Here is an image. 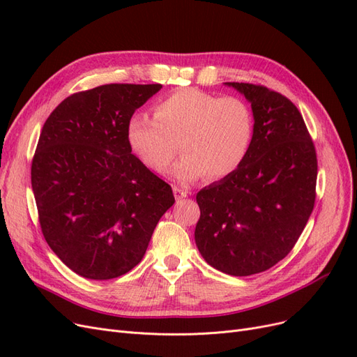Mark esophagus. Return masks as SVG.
Segmentation results:
<instances>
[{"label": "esophagus", "mask_w": 357, "mask_h": 357, "mask_svg": "<svg viewBox=\"0 0 357 357\" xmlns=\"http://www.w3.org/2000/svg\"><path fill=\"white\" fill-rule=\"evenodd\" d=\"M172 190H174V195H176L177 199L186 198L190 193V190L186 186H174V189H172Z\"/></svg>", "instance_id": "esophagus-1"}]
</instances>
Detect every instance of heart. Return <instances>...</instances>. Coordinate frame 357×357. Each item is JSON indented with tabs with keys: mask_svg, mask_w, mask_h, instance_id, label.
<instances>
[{
	"mask_svg": "<svg viewBox=\"0 0 357 357\" xmlns=\"http://www.w3.org/2000/svg\"><path fill=\"white\" fill-rule=\"evenodd\" d=\"M155 119L134 113L126 123V139L134 155L155 172H165L178 144L185 153L174 174L185 181L223 178L238 168L250 149L255 121L238 96H215L186 88L155 105Z\"/></svg>",
	"mask_w": 357,
	"mask_h": 357,
	"instance_id": "b5f03b06",
	"label": "heart"
}]
</instances>
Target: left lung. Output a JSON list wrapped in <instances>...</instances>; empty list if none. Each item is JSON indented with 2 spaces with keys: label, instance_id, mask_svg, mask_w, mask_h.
I'll return each mask as SVG.
<instances>
[{
  "label": "left lung",
  "instance_id": "8db88e82",
  "mask_svg": "<svg viewBox=\"0 0 357 357\" xmlns=\"http://www.w3.org/2000/svg\"><path fill=\"white\" fill-rule=\"evenodd\" d=\"M252 104L243 164L197 193L195 243L208 265L245 277L284 259L314 208L317 156L296 105L261 84L226 83Z\"/></svg>",
  "mask_w": 357,
  "mask_h": 357
}]
</instances>
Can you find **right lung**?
I'll return each instance as SVG.
<instances>
[{
    "label": "right lung",
    "mask_w": 357,
    "mask_h": 357,
    "mask_svg": "<svg viewBox=\"0 0 357 357\" xmlns=\"http://www.w3.org/2000/svg\"><path fill=\"white\" fill-rule=\"evenodd\" d=\"M162 84H102L63 100L31 165L41 232L75 274L121 277L142 262L172 189L132 155L126 123Z\"/></svg>",
    "instance_id": "obj_1"
}]
</instances>
